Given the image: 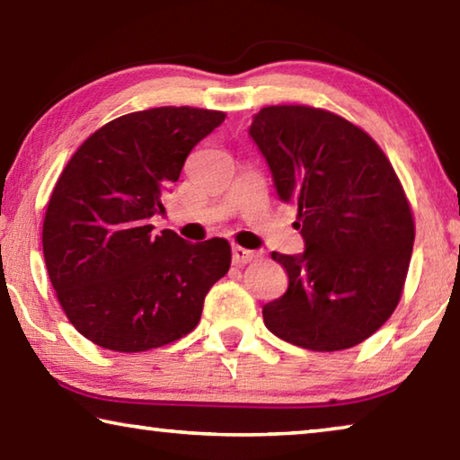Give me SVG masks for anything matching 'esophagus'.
<instances>
[{
    "instance_id": "34e87169",
    "label": "esophagus",
    "mask_w": 460,
    "mask_h": 460,
    "mask_svg": "<svg viewBox=\"0 0 460 460\" xmlns=\"http://www.w3.org/2000/svg\"><path fill=\"white\" fill-rule=\"evenodd\" d=\"M231 253H233V263H235V266H245V263H252L255 258H258L252 249H245L241 245H233Z\"/></svg>"
}]
</instances>
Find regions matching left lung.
I'll return each instance as SVG.
<instances>
[{
  "mask_svg": "<svg viewBox=\"0 0 460 460\" xmlns=\"http://www.w3.org/2000/svg\"><path fill=\"white\" fill-rule=\"evenodd\" d=\"M278 199L298 208L306 252H271L288 290L263 306L276 337L318 353L369 339L402 298L414 215L398 174L367 131L308 105H270L249 128Z\"/></svg>",
  "mask_w": 460,
  "mask_h": 460,
  "instance_id": "8db88e82",
  "label": "left lung"
}]
</instances>
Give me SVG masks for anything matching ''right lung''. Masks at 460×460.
Masks as SVG:
<instances>
[{
    "label": "right lung",
    "mask_w": 460,
    "mask_h": 460,
    "mask_svg": "<svg viewBox=\"0 0 460 460\" xmlns=\"http://www.w3.org/2000/svg\"><path fill=\"white\" fill-rule=\"evenodd\" d=\"M223 111L154 107L105 123L62 170L46 207L42 249L62 310L84 339L118 353L170 345L200 321L205 296L231 266L213 237L154 233L162 194Z\"/></svg>",
    "instance_id": "obj_1"
}]
</instances>
